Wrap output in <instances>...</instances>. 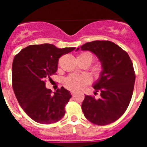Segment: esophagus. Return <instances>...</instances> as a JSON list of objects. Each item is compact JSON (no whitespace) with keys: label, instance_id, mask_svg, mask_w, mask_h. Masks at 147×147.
I'll return each mask as SVG.
<instances>
[{"label":"esophagus","instance_id":"esophagus-1","mask_svg":"<svg viewBox=\"0 0 147 147\" xmlns=\"http://www.w3.org/2000/svg\"><path fill=\"white\" fill-rule=\"evenodd\" d=\"M76 93V92L75 91V90H71V95H73V96H74V95Z\"/></svg>","mask_w":147,"mask_h":147}]
</instances>
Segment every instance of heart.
Wrapping results in <instances>:
<instances>
[{
	"instance_id": "obj_1",
	"label": "heart",
	"mask_w": 147,
	"mask_h": 147,
	"mask_svg": "<svg viewBox=\"0 0 147 147\" xmlns=\"http://www.w3.org/2000/svg\"><path fill=\"white\" fill-rule=\"evenodd\" d=\"M78 57L86 58V59H88L90 61V63H91L93 59V56L90 53H82V54L78 56ZM89 78L87 76H85V75H80V76L71 75V76H68L66 79L65 83L67 86L69 88H71V89L78 90L81 89L83 87L85 86L89 82Z\"/></svg>"
}]
</instances>
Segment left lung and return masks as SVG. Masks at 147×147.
<instances>
[{
    "label": "left lung",
    "mask_w": 147,
    "mask_h": 147,
    "mask_svg": "<svg viewBox=\"0 0 147 147\" xmlns=\"http://www.w3.org/2000/svg\"><path fill=\"white\" fill-rule=\"evenodd\" d=\"M80 49L94 54L102 67L93 85L96 92H101L100 98L85 96L82 104L83 113L96 125L111 124L124 113L132 98L136 81L132 61L125 51L110 41H92L76 51Z\"/></svg>",
    "instance_id": "left-lung-1"
}]
</instances>
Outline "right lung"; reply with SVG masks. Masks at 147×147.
<instances>
[{
  "label": "right lung",
  "mask_w": 147,
  "mask_h": 147,
  "mask_svg": "<svg viewBox=\"0 0 147 147\" xmlns=\"http://www.w3.org/2000/svg\"><path fill=\"white\" fill-rule=\"evenodd\" d=\"M76 48L59 49L52 44L32 45L22 49L12 63V88L19 105L34 121L50 124L65 115L71 95L62 87L54 94L45 88V79L54 74L59 58Z\"/></svg>",
  "instance_id": "obj_1"
}]
</instances>
